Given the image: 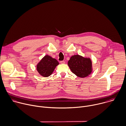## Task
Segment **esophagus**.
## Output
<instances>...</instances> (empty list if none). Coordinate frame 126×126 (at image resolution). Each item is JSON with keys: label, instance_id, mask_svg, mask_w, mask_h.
I'll use <instances>...</instances> for the list:
<instances>
[{"label": "esophagus", "instance_id": "34e87169", "mask_svg": "<svg viewBox=\"0 0 126 126\" xmlns=\"http://www.w3.org/2000/svg\"><path fill=\"white\" fill-rule=\"evenodd\" d=\"M60 63L62 64H63V63H65V62L64 61H60Z\"/></svg>", "mask_w": 126, "mask_h": 126}]
</instances>
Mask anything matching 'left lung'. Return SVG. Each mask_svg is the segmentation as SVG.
Returning <instances> with one entry per match:
<instances>
[{"mask_svg":"<svg viewBox=\"0 0 126 126\" xmlns=\"http://www.w3.org/2000/svg\"><path fill=\"white\" fill-rule=\"evenodd\" d=\"M70 70L77 76L85 78L92 71V62L90 59L85 58L79 55L72 56L68 62Z\"/></svg>","mask_w":126,"mask_h":126,"instance_id":"1","label":"left lung"}]
</instances>
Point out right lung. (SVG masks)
<instances>
[{
    "mask_svg": "<svg viewBox=\"0 0 126 126\" xmlns=\"http://www.w3.org/2000/svg\"><path fill=\"white\" fill-rule=\"evenodd\" d=\"M59 64L55 59L49 56H45L37 65L38 72L44 77H48L53 72L56 67Z\"/></svg>",
    "mask_w": 126,
    "mask_h": 126,
    "instance_id": "add662e5",
    "label": "right lung"
}]
</instances>
